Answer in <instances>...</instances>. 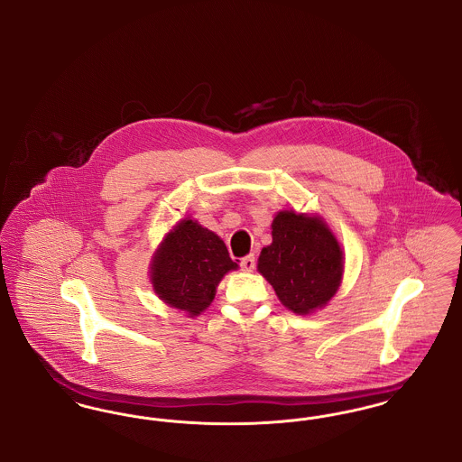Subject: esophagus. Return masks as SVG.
Instances as JSON below:
<instances>
[{
    "label": "esophagus",
    "instance_id": "34e87169",
    "mask_svg": "<svg viewBox=\"0 0 462 462\" xmlns=\"http://www.w3.org/2000/svg\"><path fill=\"white\" fill-rule=\"evenodd\" d=\"M254 256L249 254V256H244L241 260V268L245 272H253L254 270Z\"/></svg>",
    "mask_w": 462,
    "mask_h": 462
}]
</instances>
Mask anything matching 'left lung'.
I'll return each mask as SVG.
<instances>
[{"label": "left lung", "mask_w": 462, "mask_h": 462, "mask_svg": "<svg viewBox=\"0 0 462 462\" xmlns=\"http://www.w3.org/2000/svg\"><path fill=\"white\" fill-rule=\"evenodd\" d=\"M272 239L258 270L282 305L300 315L328 305L343 275V253L329 228L319 218L282 211L272 223Z\"/></svg>", "instance_id": "obj_1"}]
</instances>
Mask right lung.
Wrapping results in <instances>:
<instances>
[{
	"label": "right lung",
	"mask_w": 462,
	"mask_h": 462,
	"mask_svg": "<svg viewBox=\"0 0 462 462\" xmlns=\"http://www.w3.org/2000/svg\"><path fill=\"white\" fill-rule=\"evenodd\" d=\"M237 263L217 234L192 220L180 221L152 263V284L161 300L199 315L215 298L221 277Z\"/></svg>",
	"instance_id": "add662e5"
}]
</instances>
